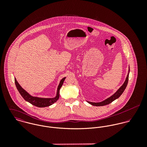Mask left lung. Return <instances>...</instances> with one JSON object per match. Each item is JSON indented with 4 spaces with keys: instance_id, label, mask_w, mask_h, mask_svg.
<instances>
[{
    "instance_id": "8db88e82",
    "label": "left lung",
    "mask_w": 147,
    "mask_h": 147,
    "mask_svg": "<svg viewBox=\"0 0 147 147\" xmlns=\"http://www.w3.org/2000/svg\"><path fill=\"white\" fill-rule=\"evenodd\" d=\"M129 68H128V74L127 75L126 80H125L124 83L122 84V85L112 96H111L110 97L105 99V100H104L101 102H90V101H86L89 104H90V105H93V106H104V105H108V104H110L111 102H112L113 101H114V100H115L116 99L118 98L121 96V94L123 93V92L125 90L126 86L127 85L128 81V77H129Z\"/></svg>"
}]
</instances>
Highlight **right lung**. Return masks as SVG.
Wrapping results in <instances>:
<instances>
[{
  "mask_svg": "<svg viewBox=\"0 0 147 147\" xmlns=\"http://www.w3.org/2000/svg\"><path fill=\"white\" fill-rule=\"evenodd\" d=\"M65 78L66 77L63 78V79H61V80L60 81V83L58 85V86L57 88L56 96L53 98H43V97L33 96L21 87V85L18 82L16 78H15V82L19 92L21 94L22 98L26 101L38 107H47L53 105L59 99V91L63 85L64 80L65 79Z\"/></svg>",
  "mask_w": 147,
  "mask_h": 147,
  "instance_id": "obj_1",
  "label": "right lung"
}]
</instances>
